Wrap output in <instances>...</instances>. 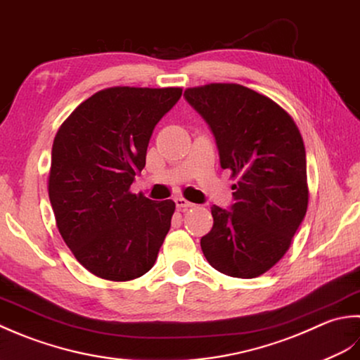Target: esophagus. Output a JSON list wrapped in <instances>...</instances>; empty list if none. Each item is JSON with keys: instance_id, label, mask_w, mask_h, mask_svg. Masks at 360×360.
<instances>
[{"instance_id": "34e87169", "label": "esophagus", "mask_w": 360, "mask_h": 360, "mask_svg": "<svg viewBox=\"0 0 360 360\" xmlns=\"http://www.w3.org/2000/svg\"><path fill=\"white\" fill-rule=\"evenodd\" d=\"M175 205H177L179 210H188V208H194L195 207L193 202L183 199V197H177V199H175Z\"/></svg>"}]
</instances>
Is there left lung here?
Instances as JSON below:
<instances>
[{
    "mask_svg": "<svg viewBox=\"0 0 360 360\" xmlns=\"http://www.w3.org/2000/svg\"><path fill=\"white\" fill-rule=\"evenodd\" d=\"M185 98L216 136L221 166L231 171V210L211 208L200 239L212 267L234 278L272 269L292 244L309 202L306 150L295 121L264 94L239 84L186 88Z\"/></svg>",
    "mask_w": 360,
    "mask_h": 360,
    "instance_id": "8db88e82",
    "label": "left lung"
}]
</instances>
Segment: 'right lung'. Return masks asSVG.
<instances>
[{
  "label": "right lung",
  "instance_id": "right-lung-1",
  "mask_svg": "<svg viewBox=\"0 0 360 360\" xmlns=\"http://www.w3.org/2000/svg\"><path fill=\"white\" fill-rule=\"evenodd\" d=\"M181 91L105 88L57 130L48 177L56 225L75 258L102 280L149 272L171 229L175 203L134 194L130 185L146 166L153 129Z\"/></svg>",
  "mask_w": 360,
  "mask_h": 360
}]
</instances>
